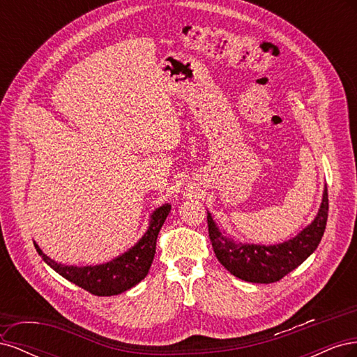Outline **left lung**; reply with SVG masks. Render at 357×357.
I'll list each match as a JSON object with an SVG mask.
<instances>
[{"label": "left lung", "mask_w": 357, "mask_h": 357, "mask_svg": "<svg viewBox=\"0 0 357 357\" xmlns=\"http://www.w3.org/2000/svg\"><path fill=\"white\" fill-rule=\"evenodd\" d=\"M328 188L325 186L323 199L316 219L296 236L274 245L236 243L222 232L207 211L210 240L215 257L228 271L244 282L274 283L294 271L320 244L328 222Z\"/></svg>", "instance_id": "1"}]
</instances>
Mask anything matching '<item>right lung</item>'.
Here are the masks:
<instances>
[{
  "label": "right lung",
  "instance_id": "1",
  "mask_svg": "<svg viewBox=\"0 0 357 357\" xmlns=\"http://www.w3.org/2000/svg\"><path fill=\"white\" fill-rule=\"evenodd\" d=\"M169 211V204L160 205L150 215L149 228L139 241L129 248L128 252L107 264L93 266L62 265L43 253L37 243H34V245L38 255L43 257V261L52 269H55L59 275L67 278L68 282L77 284L96 296L119 295L138 284L147 275L156 253L158 234Z\"/></svg>",
  "mask_w": 357,
  "mask_h": 357
}]
</instances>
